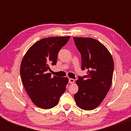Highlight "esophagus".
I'll use <instances>...</instances> for the list:
<instances>
[{
    "label": "esophagus",
    "mask_w": 131,
    "mask_h": 131,
    "mask_svg": "<svg viewBox=\"0 0 131 131\" xmlns=\"http://www.w3.org/2000/svg\"><path fill=\"white\" fill-rule=\"evenodd\" d=\"M74 81H74V79H72V78H70V79H69V82H70V83H71V84L74 83Z\"/></svg>",
    "instance_id": "obj_1"
}]
</instances>
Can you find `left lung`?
I'll return each instance as SVG.
<instances>
[{"mask_svg":"<svg viewBox=\"0 0 131 131\" xmlns=\"http://www.w3.org/2000/svg\"><path fill=\"white\" fill-rule=\"evenodd\" d=\"M82 58V70L88 74L76 81L78 91L76 103L84 110H92L104 100L112 83L114 62L104 45L91 37H73Z\"/></svg>","mask_w":131,"mask_h":131,"instance_id":"left-lung-1","label":"left lung"}]
</instances>
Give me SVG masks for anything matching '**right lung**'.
Here are the masks:
<instances>
[{"mask_svg": "<svg viewBox=\"0 0 131 131\" xmlns=\"http://www.w3.org/2000/svg\"><path fill=\"white\" fill-rule=\"evenodd\" d=\"M70 36L51 37L34 43L24 55L20 75L27 94L34 105L50 109L59 102L68 82L67 78L51 77L50 65L57 64V57Z\"/></svg>", "mask_w": 131, "mask_h": 131, "instance_id": "1", "label": "right lung"}]
</instances>
